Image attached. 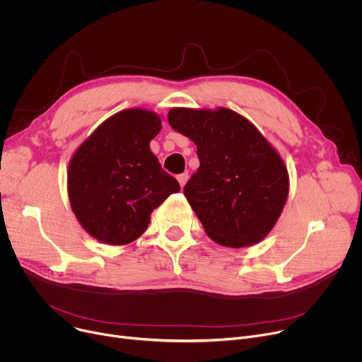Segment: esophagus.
<instances>
[{"label": "esophagus", "instance_id": "esophagus-1", "mask_svg": "<svg viewBox=\"0 0 362 362\" xmlns=\"http://www.w3.org/2000/svg\"><path fill=\"white\" fill-rule=\"evenodd\" d=\"M187 179H189V175H187V173H182V175H177V180H179V183H180V186H182V187L186 185Z\"/></svg>", "mask_w": 362, "mask_h": 362}]
</instances>
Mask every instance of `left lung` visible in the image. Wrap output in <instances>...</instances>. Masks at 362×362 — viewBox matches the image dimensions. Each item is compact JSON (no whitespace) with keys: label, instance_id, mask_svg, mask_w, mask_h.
I'll return each instance as SVG.
<instances>
[{"label":"left lung","instance_id":"left-lung-1","mask_svg":"<svg viewBox=\"0 0 362 362\" xmlns=\"http://www.w3.org/2000/svg\"><path fill=\"white\" fill-rule=\"evenodd\" d=\"M168 120L197 148L200 166L183 193L204 232L229 247L261 242L279 219L289 192L276 150L229 109H172Z\"/></svg>","mask_w":362,"mask_h":362}]
</instances>
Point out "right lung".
<instances>
[{"label":"right lung","instance_id":"add662e5","mask_svg":"<svg viewBox=\"0 0 362 362\" xmlns=\"http://www.w3.org/2000/svg\"><path fill=\"white\" fill-rule=\"evenodd\" d=\"M160 129L158 115L123 110L100 124L74 153L67 173L70 204L97 240L133 242L147 229L153 209L180 190L148 146Z\"/></svg>","mask_w":362,"mask_h":362}]
</instances>
